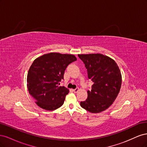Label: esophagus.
<instances>
[{
    "mask_svg": "<svg viewBox=\"0 0 147 147\" xmlns=\"http://www.w3.org/2000/svg\"><path fill=\"white\" fill-rule=\"evenodd\" d=\"M78 91H79V88H77L74 89V90H73V91H74V92H77Z\"/></svg>",
    "mask_w": 147,
    "mask_h": 147,
    "instance_id": "esophagus-1",
    "label": "esophagus"
}]
</instances>
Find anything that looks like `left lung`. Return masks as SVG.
I'll return each mask as SVG.
<instances>
[{
  "mask_svg": "<svg viewBox=\"0 0 147 147\" xmlns=\"http://www.w3.org/2000/svg\"><path fill=\"white\" fill-rule=\"evenodd\" d=\"M93 82L88 98L80 102L82 108L91 113L107 109L116 99L121 85V74L117 64L102 54L78 55Z\"/></svg>",
  "mask_w": 147,
  "mask_h": 147,
  "instance_id": "1",
  "label": "left lung"
}]
</instances>
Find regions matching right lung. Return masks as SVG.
I'll return each mask as SVG.
<instances>
[{
  "instance_id": "1",
  "label": "right lung",
  "mask_w": 147,
  "mask_h": 147,
  "mask_svg": "<svg viewBox=\"0 0 147 147\" xmlns=\"http://www.w3.org/2000/svg\"><path fill=\"white\" fill-rule=\"evenodd\" d=\"M76 60L72 55L50 53L34 61L28 71L27 86L38 107L51 111L64 104L69 90L59 86L60 82L67 67Z\"/></svg>"
}]
</instances>
